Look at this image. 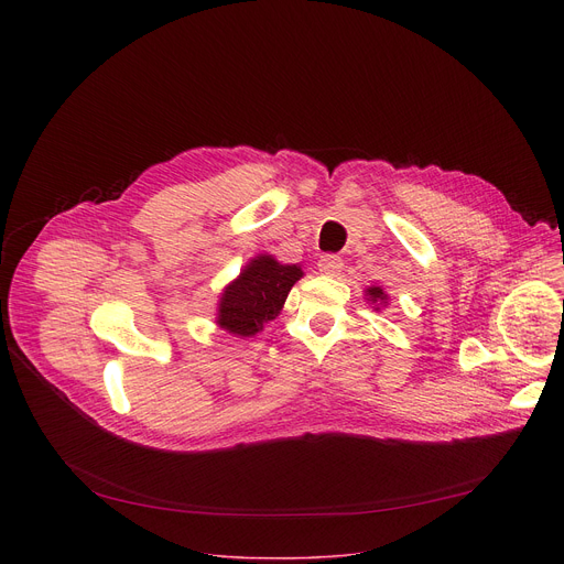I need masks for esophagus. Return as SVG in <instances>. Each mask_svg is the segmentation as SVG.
I'll use <instances>...</instances> for the list:
<instances>
[{
  "label": "esophagus",
  "mask_w": 564,
  "mask_h": 564,
  "mask_svg": "<svg viewBox=\"0 0 564 564\" xmlns=\"http://www.w3.org/2000/svg\"><path fill=\"white\" fill-rule=\"evenodd\" d=\"M344 270V259L337 254H324L318 259V272L328 274V276H337Z\"/></svg>",
  "instance_id": "esophagus-1"
}]
</instances>
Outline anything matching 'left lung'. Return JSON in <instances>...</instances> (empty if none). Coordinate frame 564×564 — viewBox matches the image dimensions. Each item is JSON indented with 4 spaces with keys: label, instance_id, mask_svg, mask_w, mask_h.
Segmentation results:
<instances>
[{
    "label": "left lung",
    "instance_id": "left-lung-1",
    "mask_svg": "<svg viewBox=\"0 0 564 564\" xmlns=\"http://www.w3.org/2000/svg\"><path fill=\"white\" fill-rule=\"evenodd\" d=\"M368 296H370V301H372V303H377V301H386V294H383V290H381V288H370V290H368Z\"/></svg>",
    "mask_w": 564,
    "mask_h": 564
}]
</instances>
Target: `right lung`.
I'll list each match as a JSON object with an SVG mask.
<instances>
[{
	"mask_svg": "<svg viewBox=\"0 0 564 564\" xmlns=\"http://www.w3.org/2000/svg\"><path fill=\"white\" fill-rule=\"evenodd\" d=\"M303 276L299 265H281L272 257H257L225 288L218 326L238 337H252L276 318L288 292Z\"/></svg>",
	"mask_w": 564,
	"mask_h": 564,
	"instance_id": "add662e5",
	"label": "right lung"
}]
</instances>
